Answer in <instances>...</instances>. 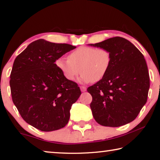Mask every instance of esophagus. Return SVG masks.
Here are the masks:
<instances>
[{
	"instance_id": "1",
	"label": "esophagus",
	"mask_w": 160,
	"mask_h": 160,
	"mask_svg": "<svg viewBox=\"0 0 160 160\" xmlns=\"http://www.w3.org/2000/svg\"><path fill=\"white\" fill-rule=\"evenodd\" d=\"M80 90H81V92H86L87 88H85V87H84V86H81L80 87Z\"/></svg>"
}]
</instances>
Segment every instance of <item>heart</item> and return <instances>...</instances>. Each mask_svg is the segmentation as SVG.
<instances>
[{
  "mask_svg": "<svg viewBox=\"0 0 160 160\" xmlns=\"http://www.w3.org/2000/svg\"><path fill=\"white\" fill-rule=\"evenodd\" d=\"M112 62L109 51L102 48L80 47L68 56V60L58 58L56 65L68 80L72 81L82 72L80 82H98L107 73Z\"/></svg>",
  "mask_w": 160,
  "mask_h": 160,
  "instance_id": "heart-1",
  "label": "heart"
}]
</instances>
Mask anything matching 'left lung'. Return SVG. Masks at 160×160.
<instances>
[{
	"instance_id": "8db88e82",
	"label": "left lung",
	"mask_w": 160,
	"mask_h": 160,
	"mask_svg": "<svg viewBox=\"0 0 160 160\" xmlns=\"http://www.w3.org/2000/svg\"><path fill=\"white\" fill-rule=\"evenodd\" d=\"M109 51L112 62L106 75L88 92L90 108L100 125L118 127L131 122L146 104L150 78L144 56L131 42L120 37L89 44Z\"/></svg>"
}]
</instances>
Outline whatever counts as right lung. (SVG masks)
I'll list each match as a JSON object with an SVG mask.
<instances>
[{"label":"right lung","mask_w":160,"mask_h":160,"mask_svg":"<svg viewBox=\"0 0 160 160\" xmlns=\"http://www.w3.org/2000/svg\"><path fill=\"white\" fill-rule=\"evenodd\" d=\"M75 48L38 39L13 63L10 80L12 102L24 120L40 131L66 126L72 105L80 96L78 84L68 80L55 63Z\"/></svg>","instance_id":"right-lung-1"}]
</instances>
